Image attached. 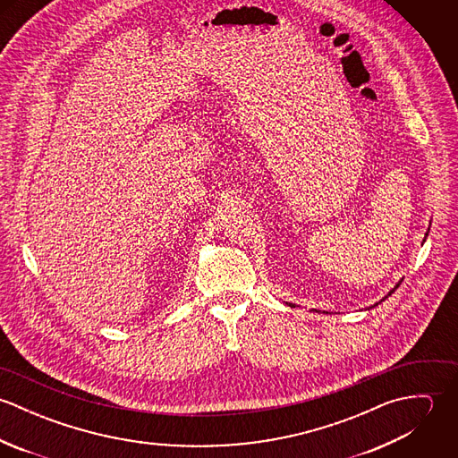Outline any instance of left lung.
<instances>
[{"label":"left lung","mask_w":458,"mask_h":458,"mask_svg":"<svg viewBox=\"0 0 458 458\" xmlns=\"http://www.w3.org/2000/svg\"><path fill=\"white\" fill-rule=\"evenodd\" d=\"M398 285H400V282H398V284H396V287H398ZM396 287H394V289H396ZM394 289H392V291H390V293H388V296H392V293H393V291H394ZM291 307H293V305H291Z\"/></svg>","instance_id":"8db88e82"}]
</instances>
